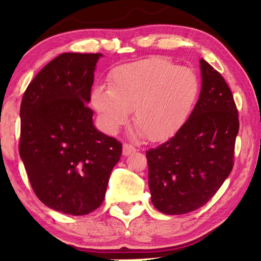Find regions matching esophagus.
Segmentation results:
<instances>
[{"instance_id": "esophagus-1", "label": "esophagus", "mask_w": 261, "mask_h": 261, "mask_svg": "<svg viewBox=\"0 0 261 261\" xmlns=\"http://www.w3.org/2000/svg\"><path fill=\"white\" fill-rule=\"evenodd\" d=\"M135 151H136V148H135L134 146L127 145V143H125V145L122 146V154L124 155H128V154L134 153Z\"/></svg>"}]
</instances>
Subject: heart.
<instances>
[{
  "instance_id": "obj_1",
  "label": "heart",
  "mask_w": 261,
  "mask_h": 261,
  "mask_svg": "<svg viewBox=\"0 0 261 261\" xmlns=\"http://www.w3.org/2000/svg\"><path fill=\"white\" fill-rule=\"evenodd\" d=\"M110 87H94L91 101L108 133L134 122L151 141H163L180 130L193 113L200 81L191 68L163 58H149L118 66Z\"/></svg>"
}]
</instances>
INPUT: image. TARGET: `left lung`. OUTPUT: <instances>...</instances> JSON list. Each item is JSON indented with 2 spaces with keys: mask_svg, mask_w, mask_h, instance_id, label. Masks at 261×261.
<instances>
[{
  "mask_svg": "<svg viewBox=\"0 0 261 261\" xmlns=\"http://www.w3.org/2000/svg\"><path fill=\"white\" fill-rule=\"evenodd\" d=\"M201 91L188 121L172 139L146 152L151 201L162 214L197 210L233 168L238 112L223 77L200 59Z\"/></svg>",
  "mask_w": 261,
  "mask_h": 261,
  "instance_id": "left-lung-1",
  "label": "left lung"
}]
</instances>
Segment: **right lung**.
<instances>
[{
	"label": "right lung",
	"instance_id": "1",
	"mask_svg": "<svg viewBox=\"0 0 261 261\" xmlns=\"http://www.w3.org/2000/svg\"><path fill=\"white\" fill-rule=\"evenodd\" d=\"M101 54L66 53L41 68L20 104L19 155L35 195L72 216L97 210L121 157L93 124L91 89Z\"/></svg>",
	"mask_w": 261,
	"mask_h": 261
}]
</instances>
